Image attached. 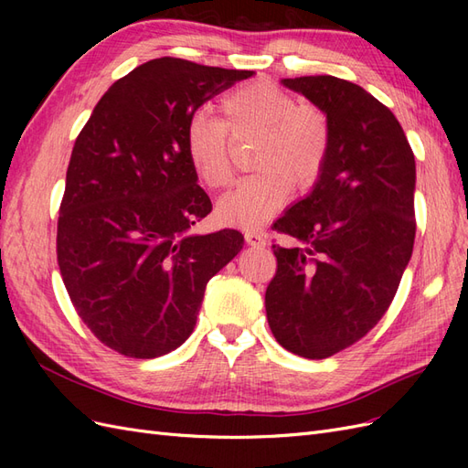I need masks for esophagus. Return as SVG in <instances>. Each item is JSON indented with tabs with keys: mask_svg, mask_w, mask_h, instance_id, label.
<instances>
[{
	"mask_svg": "<svg viewBox=\"0 0 468 468\" xmlns=\"http://www.w3.org/2000/svg\"><path fill=\"white\" fill-rule=\"evenodd\" d=\"M244 236H246V242L250 244V246H265V232L263 230H260V229H248V230H244Z\"/></svg>",
	"mask_w": 468,
	"mask_h": 468,
	"instance_id": "34e87169",
	"label": "esophagus"
}]
</instances>
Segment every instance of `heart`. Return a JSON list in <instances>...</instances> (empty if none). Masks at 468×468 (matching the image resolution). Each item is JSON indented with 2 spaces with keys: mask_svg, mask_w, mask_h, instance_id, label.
<instances>
[{
  "mask_svg": "<svg viewBox=\"0 0 468 468\" xmlns=\"http://www.w3.org/2000/svg\"><path fill=\"white\" fill-rule=\"evenodd\" d=\"M224 121L197 115L186 131V154L195 174L210 189L232 181L229 134L258 136L251 165L260 169L238 183L218 205V217L238 226H260L289 199L320 177L330 152V122L314 105L267 80L234 88L220 101Z\"/></svg>",
  "mask_w": 468,
  "mask_h": 468,
  "instance_id": "obj_1",
  "label": "heart"
}]
</instances>
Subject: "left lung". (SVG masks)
Returning <instances> with one entry per match:
<instances>
[{
	"instance_id": "left-lung-1",
	"label": "left lung",
	"mask_w": 468,
	"mask_h": 468,
	"mask_svg": "<svg viewBox=\"0 0 468 468\" xmlns=\"http://www.w3.org/2000/svg\"><path fill=\"white\" fill-rule=\"evenodd\" d=\"M330 122V152L316 186L271 226L299 246L273 244L265 291L269 328L287 351L325 359L385 316L416 238V162L392 111L334 76L282 80Z\"/></svg>"
}]
</instances>
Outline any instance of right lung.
<instances>
[{
	"instance_id": "1",
	"label": "right lung",
	"mask_w": 468,
	"mask_h": 468,
	"mask_svg": "<svg viewBox=\"0 0 468 468\" xmlns=\"http://www.w3.org/2000/svg\"><path fill=\"white\" fill-rule=\"evenodd\" d=\"M250 69L150 60L117 80L76 138L56 256L78 316L121 356L154 359L191 335L207 282L244 246L242 232L191 234L212 210L186 154L208 99Z\"/></svg>"
}]
</instances>
